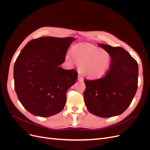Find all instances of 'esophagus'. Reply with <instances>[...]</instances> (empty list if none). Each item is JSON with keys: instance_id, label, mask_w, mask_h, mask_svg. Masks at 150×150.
Returning a JSON list of instances; mask_svg holds the SVG:
<instances>
[{"instance_id": "esophagus-1", "label": "esophagus", "mask_w": 150, "mask_h": 150, "mask_svg": "<svg viewBox=\"0 0 150 150\" xmlns=\"http://www.w3.org/2000/svg\"><path fill=\"white\" fill-rule=\"evenodd\" d=\"M78 79H79V81H83V80H84L83 78V77L81 76V75H79V76H78Z\"/></svg>"}]
</instances>
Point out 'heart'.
Masks as SVG:
<instances>
[{"instance_id":"1","label":"heart","mask_w":150,"mask_h":150,"mask_svg":"<svg viewBox=\"0 0 150 150\" xmlns=\"http://www.w3.org/2000/svg\"><path fill=\"white\" fill-rule=\"evenodd\" d=\"M71 55L79 66L81 73L89 78H101L110 69L111 56L106 50L90 45H79L72 47Z\"/></svg>"}]
</instances>
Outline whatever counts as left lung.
<instances>
[{"mask_svg": "<svg viewBox=\"0 0 150 150\" xmlns=\"http://www.w3.org/2000/svg\"><path fill=\"white\" fill-rule=\"evenodd\" d=\"M111 56L106 76L96 80H84V99L92 114L110 117L122 114L130 105L138 88V64L121 47L99 44Z\"/></svg>", "mask_w": 150, "mask_h": 150, "instance_id": "left-lung-1", "label": "left lung"}]
</instances>
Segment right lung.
<instances>
[{
	"instance_id": "obj_1",
	"label": "right lung",
	"mask_w": 150,
	"mask_h": 150,
	"mask_svg": "<svg viewBox=\"0 0 150 150\" xmlns=\"http://www.w3.org/2000/svg\"><path fill=\"white\" fill-rule=\"evenodd\" d=\"M74 40L39 38L22 49L13 67L14 88L22 106L31 114L46 117L64 108L66 92L76 83L78 72L60 65Z\"/></svg>"
}]
</instances>
